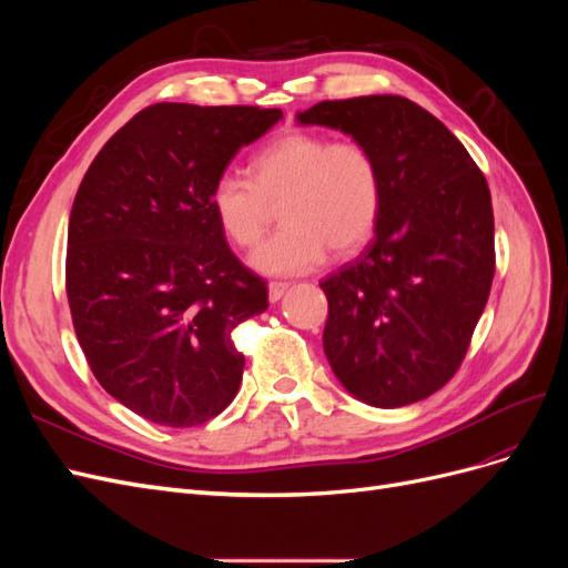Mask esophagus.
<instances>
[{
  "instance_id": "esophagus-1",
  "label": "esophagus",
  "mask_w": 568,
  "mask_h": 568,
  "mask_svg": "<svg viewBox=\"0 0 568 568\" xmlns=\"http://www.w3.org/2000/svg\"><path fill=\"white\" fill-rule=\"evenodd\" d=\"M288 284L286 282H270L267 286V296H270V303H277L284 294H286Z\"/></svg>"
}]
</instances>
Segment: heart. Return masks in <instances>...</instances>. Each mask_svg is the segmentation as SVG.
Instances as JSON below:
<instances>
[{
  "instance_id": "heart-1",
  "label": "heart",
  "mask_w": 568,
  "mask_h": 568,
  "mask_svg": "<svg viewBox=\"0 0 568 568\" xmlns=\"http://www.w3.org/2000/svg\"><path fill=\"white\" fill-rule=\"evenodd\" d=\"M280 201L284 227L248 263L270 277L311 272L329 248L353 255L374 236L384 211L382 163L365 142L288 130L251 159V180L222 173L209 196L220 230L244 248L263 236Z\"/></svg>"
}]
</instances>
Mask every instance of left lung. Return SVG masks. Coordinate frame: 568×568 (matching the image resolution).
Here are the masks:
<instances>
[{
  "label": "left lung",
  "mask_w": 568,
  "mask_h": 568,
  "mask_svg": "<svg viewBox=\"0 0 568 568\" xmlns=\"http://www.w3.org/2000/svg\"><path fill=\"white\" fill-rule=\"evenodd\" d=\"M296 120L365 142L384 173L374 242L320 282L329 301L326 359L346 390L372 407L424 400L459 369L488 303V182L457 136L405 97L320 101Z\"/></svg>",
  "instance_id": "left-lung-1"
}]
</instances>
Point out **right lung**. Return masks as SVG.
<instances>
[{"instance_id": "add662e5", "label": "right lung", "mask_w": 568, "mask_h": 568, "mask_svg": "<svg viewBox=\"0 0 568 568\" xmlns=\"http://www.w3.org/2000/svg\"><path fill=\"white\" fill-rule=\"evenodd\" d=\"M280 109L153 104L97 153L68 222L65 294L97 382L161 426L217 417L239 390L232 332L267 286L232 253L211 186Z\"/></svg>"}]
</instances>
